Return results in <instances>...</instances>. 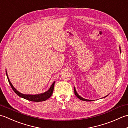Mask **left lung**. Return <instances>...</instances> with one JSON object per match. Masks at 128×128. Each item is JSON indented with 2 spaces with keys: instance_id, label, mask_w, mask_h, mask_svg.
Listing matches in <instances>:
<instances>
[{
  "instance_id": "8db88e82",
  "label": "left lung",
  "mask_w": 128,
  "mask_h": 128,
  "mask_svg": "<svg viewBox=\"0 0 128 128\" xmlns=\"http://www.w3.org/2000/svg\"><path fill=\"white\" fill-rule=\"evenodd\" d=\"M74 93H75V94L76 95V96L78 98H79L80 100H84V101H92L91 100H86V99H85V98H82L81 97H80L79 95H78V93L76 92V90H75V88H74Z\"/></svg>"
}]
</instances>
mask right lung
I'll use <instances>...</instances> for the list:
<instances>
[{
  "instance_id": "add662e5",
  "label": "right lung",
  "mask_w": 128,
  "mask_h": 128,
  "mask_svg": "<svg viewBox=\"0 0 128 128\" xmlns=\"http://www.w3.org/2000/svg\"><path fill=\"white\" fill-rule=\"evenodd\" d=\"M6 76L8 78V80L10 84V85L12 87V89L14 90L15 93L17 94L18 96H20L22 98H24L26 100H30V101H33V102H41V101H44V100H47L48 98H49L53 94V90H54V83L55 82H54L52 86H50V88L48 90L44 92V93H43L41 94H35V95H31V94H24L20 93L18 91L16 90L14 88V86L12 84V83L10 82V81L8 78V75L6 74Z\"/></svg>"
}]
</instances>
